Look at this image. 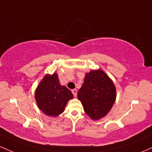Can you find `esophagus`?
<instances>
[{"label":"esophagus","mask_w":152,"mask_h":152,"mask_svg":"<svg viewBox=\"0 0 152 152\" xmlns=\"http://www.w3.org/2000/svg\"><path fill=\"white\" fill-rule=\"evenodd\" d=\"M72 94L74 95L75 97L77 96V92L76 89H73L72 90Z\"/></svg>","instance_id":"34e87169"}]
</instances>
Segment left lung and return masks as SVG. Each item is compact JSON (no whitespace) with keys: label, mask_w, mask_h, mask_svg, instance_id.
Wrapping results in <instances>:
<instances>
[{"label":"left lung","mask_w":152,"mask_h":152,"mask_svg":"<svg viewBox=\"0 0 152 152\" xmlns=\"http://www.w3.org/2000/svg\"><path fill=\"white\" fill-rule=\"evenodd\" d=\"M77 98L87 115L93 120H98L105 116L113 107L116 90L113 81L103 70H92L85 75Z\"/></svg>","instance_id":"left-lung-1"}]
</instances>
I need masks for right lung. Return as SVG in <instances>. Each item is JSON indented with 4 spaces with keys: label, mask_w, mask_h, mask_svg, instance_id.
<instances>
[{
    "label": "right lung",
    "mask_w": 152,
    "mask_h": 152,
    "mask_svg": "<svg viewBox=\"0 0 152 152\" xmlns=\"http://www.w3.org/2000/svg\"><path fill=\"white\" fill-rule=\"evenodd\" d=\"M73 94L67 87L59 83L56 72L46 75L35 91V99L39 108L49 116L56 117L63 113L68 100Z\"/></svg>",
    "instance_id": "1"
}]
</instances>
